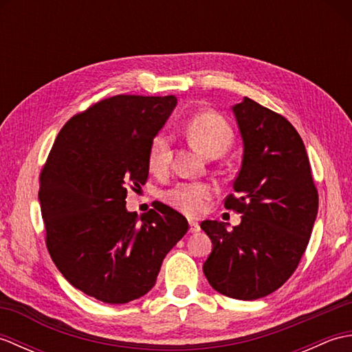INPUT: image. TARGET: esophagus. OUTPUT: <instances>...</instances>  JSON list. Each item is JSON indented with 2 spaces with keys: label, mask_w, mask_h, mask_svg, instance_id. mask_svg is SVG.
Returning <instances> with one entry per match:
<instances>
[{
  "label": "esophagus",
  "mask_w": 352,
  "mask_h": 352,
  "mask_svg": "<svg viewBox=\"0 0 352 352\" xmlns=\"http://www.w3.org/2000/svg\"><path fill=\"white\" fill-rule=\"evenodd\" d=\"M189 226H190V228H189L190 233H198V231H199V223L198 222L189 221Z\"/></svg>",
  "instance_id": "34e87169"
}]
</instances>
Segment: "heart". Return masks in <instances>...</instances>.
I'll list each match as a JSON object with an SVG mask.
<instances>
[{"mask_svg": "<svg viewBox=\"0 0 352 352\" xmlns=\"http://www.w3.org/2000/svg\"><path fill=\"white\" fill-rule=\"evenodd\" d=\"M186 136L190 144L206 157H219L233 142V130L221 115L203 111L193 115L186 124ZM170 160V139L166 133H157L149 142L148 166L155 174L168 169ZM214 195V189L207 183H177L164 193V201L175 210L195 216L206 210Z\"/></svg>", "mask_w": 352, "mask_h": 352, "instance_id": "obj_1", "label": "heart"}]
</instances>
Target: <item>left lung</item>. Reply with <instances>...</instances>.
Returning a JSON list of instances; mask_svg holds the SVG:
<instances>
[{
	"label": "left lung",
	"instance_id": "obj_1",
	"mask_svg": "<svg viewBox=\"0 0 352 352\" xmlns=\"http://www.w3.org/2000/svg\"><path fill=\"white\" fill-rule=\"evenodd\" d=\"M243 139L242 166L226 208L239 226L203 221L213 251L203 266L210 286L234 300L272 294L300 265L318 214V189L304 142L286 118L243 98L233 106Z\"/></svg>",
	"mask_w": 352,
	"mask_h": 352
}]
</instances>
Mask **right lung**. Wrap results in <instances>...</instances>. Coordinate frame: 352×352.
Wrapping results in <instances>:
<instances>
[{
  "label": "right lung",
  "mask_w": 352,
  "mask_h": 352,
  "mask_svg": "<svg viewBox=\"0 0 352 352\" xmlns=\"http://www.w3.org/2000/svg\"><path fill=\"white\" fill-rule=\"evenodd\" d=\"M177 106L174 95H115L72 116L39 177L45 242L74 287L106 304L153 289L166 254L188 233L163 203L126 212V189L148 178V148Z\"/></svg>",
  "instance_id": "add662e5"
}]
</instances>
